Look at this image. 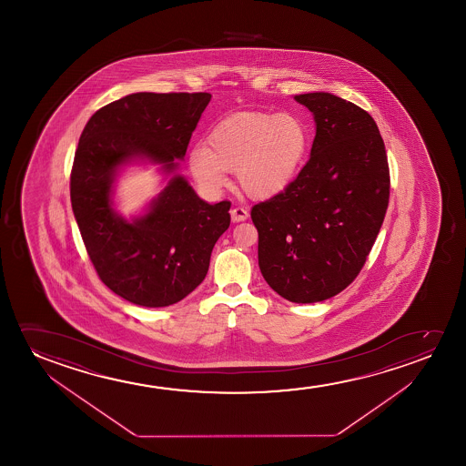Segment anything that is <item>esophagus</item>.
I'll use <instances>...</instances> for the list:
<instances>
[{
	"mask_svg": "<svg viewBox=\"0 0 466 466\" xmlns=\"http://www.w3.org/2000/svg\"><path fill=\"white\" fill-rule=\"evenodd\" d=\"M248 210H247V208H243V207H234V208L230 210V218H232V221H234V223L245 221V219H248Z\"/></svg>",
	"mask_w": 466,
	"mask_h": 466,
	"instance_id": "obj_1",
	"label": "esophagus"
}]
</instances>
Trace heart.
I'll use <instances>...</instances> for the list:
<instances>
[{
	"label": "heart",
	"instance_id": "heart-1",
	"mask_svg": "<svg viewBox=\"0 0 466 466\" xmlns=\"http://www.w3.org/2000/svg\"><path fill=\"white\" fill-rule=\"evenodd\" d=\"M207 141L208 147L198 143L189 151V167L198 183L219 189L228 183V173L237 170L242 191L264 200L285 191L298 177L310 134L291 113L240 111L218 122Z\"/></svg>",
	"mask_w": 466,
	"mask_h": 466
}]
</instances>
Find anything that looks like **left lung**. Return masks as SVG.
Segmentation results:
<instances>
[{
  "mask_svg": "<svg viewBox=\"0 0 466 466\" xmlns=\"http://www.w3.org/2000/svg\"><path fill=\"white\" fill-rule=\"evenodd\" d=\"M294 98L317 124L310 159L285 191L251 208V219L268 287L310 304L361 272L389 207L390 170L368 111L328 92Z\"/></svg>",
  "mask_w": 466,
  "mask_h": 466,
  "instance_id": "left-lung-1",
  "label": "left lung"
}]
</instances>
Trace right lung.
Instances as JSON below:
<instances>
[{"label":"right lung","mask_w":466,"mask_h":466,"mask_svg":"<svg viewBox=\"0 0 466 466\" xmlns=\"http://www.w3.org/2000/svg\"><path fill=\"white\" fill-rule=\"evenodd\" d=\"M210 98L124 96L98 109L77 143L70 196L84 245L100 280L137 306H172L204 281L211 249L229 228L230 202L207 204L178 175L145 217L127 223L111 207V183L117 167L137 156L175 170Z\"/></svg>","instance_id":"obj_1"}]
</instances>
